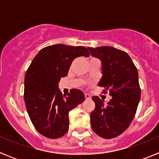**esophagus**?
<instances>
[{
	"label": "esophagus",
	"instance_id": "34e87169",
	"mask_svg": "<svg viewBox=\"0 0 159 159\" xmlns=\"http://www.w3.org/2000/svg\"><path fill=\"white\" fill-rule=\"evenodd\" d=\"M84 97L86 99H91V95H88V94H84Z\"/></svg>",
	"mask_w": 159,
	"mask_h": 159
}]
</instances>
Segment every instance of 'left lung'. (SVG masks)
Here are the masks:
<instances>
[{
	"instance_id": "left-lung-1",
	"label": "left lung",
	"mask_w": 159,
	"mask_h": 159,
	"mask_svg": "<svg viewBox=\"0 0 159 159\" xmlns=\"http://www.w3.org/2000/svg\"><path fill=\"white\" fill-rule=\"evenodd\" d=\"M93 57L100 59L102 76L99 86L112 99L104 105L98 96L92 97L95 110L91 113L92 130L103 139H112L127 130L135 116L141 88L137 67L128 54L109 46L88 47Z\"/></svg>"
}]
</instances>
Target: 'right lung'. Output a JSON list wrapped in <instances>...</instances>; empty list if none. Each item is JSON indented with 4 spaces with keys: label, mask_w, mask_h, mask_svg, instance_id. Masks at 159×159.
<instances>
[{
    "label": "right lung",
    "mask_w": 159,
    "mask_h": 159,
    "mask_svg": "<svg viewBox=\"0 0 159 159\" xmlns=\"http://www.w3.org/2000/svg\"><path fill=\"white\" fill-rule=\"evenodd\" d=\"M89 55L83 46L55 44L42 48L32 60L25 75L24 99L32 124L42 135L58 139L68 130V113L84 102V95L77 89L62 95L58 83L67 75L73 60Z\"/></svg>",
    "instance_id": "right-lung-1"
}]
</instances>
